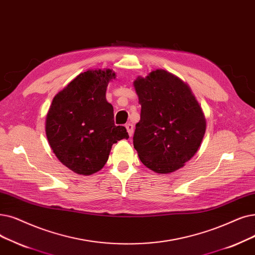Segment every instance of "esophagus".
<instances>
[{"label": "esophagus", "mask_w": 255, "mask_h": 255, "mask_svg": "<svg viewBox=\"0 0 255 255\" xmlns=\"http://www.w3.org/2000/svg\"><path fill=\"white\" fill-rule=\"evenodd\" d=\"M126 129H127V132H128V134H129V136H132L133 135V125L132 124H130V123H128V124H126Z\"/></svg>", "instance_id": "1"}]
</instances>
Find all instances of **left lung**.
<instances>
[{
    "instance_id": "obj_1",
    "label": "left lung",
    "mask_w": 255,
    "mask_h": 255,
    "mask_svg": "<svg viewBox=\"0 0 255 255\" xmlns=\"http://www.w3.org/2000/svg\"><path fill=\"white\" fill-rule=\"evenodd\" d=\"M141 106L133 146L150 170L169 174L182 168L200 148L206 130L202 108L190 86L157 69L133 82Z\"/></svg>"
}]
</instances>
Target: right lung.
<instances>
[{
    "label": "right lung",
    "instance_id": "1",
    "mask_svg": "<svg viewBox=\"0 0 255 255\" xmlns=\"http://www.w3.org/2000/svg\"><path fill=\"white\" fill-rule=\"evenodd\" d=\"M113 70H87L54 97L46 118V134L54 154L66 168L92 175L107 162L118 140L128 138L124 126H116L114 107L106 100Z\"/></svg>",
    "mask_w": 255,
    "mask_h": 255
}]
</instances>
